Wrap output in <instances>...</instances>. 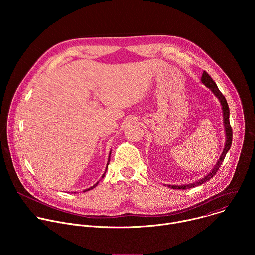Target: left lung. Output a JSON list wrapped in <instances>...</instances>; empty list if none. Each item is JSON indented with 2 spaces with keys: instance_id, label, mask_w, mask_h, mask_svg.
Instances as JSON below:
<instances>
[{
  "instance_id": "obj_1",
  "label": "left lung",
  "mask_w": 255,
  "mask_h": 255,
  "mask_svg": "<svg viewBox=\"0 0 255 255\" xmlns=\"http://www.w3.org/2000/svg\"><path fill=\"white\" fill-rule=\"evenodd\" d=\"M202 83L208 87L214 94L215 96L219 99V101L221 102V105H222V110H223V118H224V126H225V131H226V144H225V148L223 150V153L220 157V159L218 160V162L216 163L215 167L212 169V171L210 173H208L206 176H204L203 178H201L199 181H196V183L194 184H189V185H184V186H168L169 188L171 189H175V190H187V189H191V188H194V187H197V186H200L204 183H206L207 180L211 179L215 174L216 172L218 171V169H219V167L221 166L228 150L230 149L231 147V144H232V127L230 125V122H229V107H228V103L225 99V97L223 96V94L220 92V90L218 89L217 85L215 84V82L213 81V79L208 75L207 71H204L203 75H202V79H201Z\"/></svg>"
}]
</instances>
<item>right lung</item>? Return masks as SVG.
Wrapping results in <instances>:
<instances>
[{
	"instance_id": "right-lung-1",
	"label": "right lung",
	"mask_w": 255,
	"mask_h": 255,
	"mask_svg": "<svg viewBox=\"0 0 255 255\" xmlns=\"http://www.w3.org/2000/svg\"><path fill=\"white\" fill-rule=\"evenodd\" d=\"M110 154H111V153H110ZM109 158H110V157H109ZM108 161H110V160H108ZM108 164H109V163H108ZM108 164H107V167H106V170H107V168H108ZM106 170H105V172H104V174H103V176H102V177H104V176H105V173H106ZM98 184H99V181H98V183H96V184H95V185H94V186H93V187H91V188H90V189H88V190H85V191H84V192H87V191H90V190H92V189H93V188H95V187H96V186H97V185H98Z\"/></svg>"
}]
</instances>
